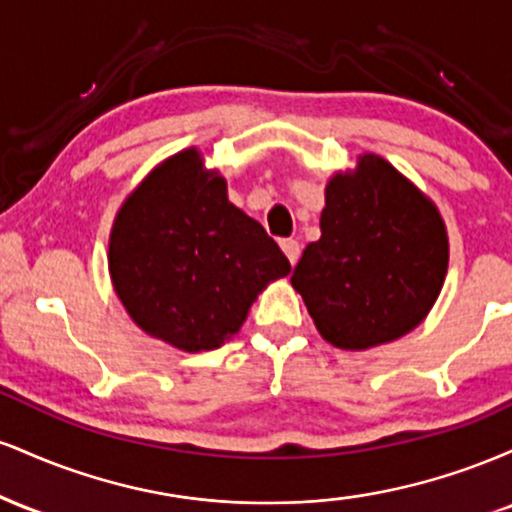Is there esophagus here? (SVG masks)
<instances>
[{"label":"esophagus","instance_id":"1","mask_svg":"<svg viewBox=\"0 0 512 512\" xmlns=\"http://www.w3.org/2000/svg\"><path fill=\"white\" fill-rule=\"evenodd\" d=\"M279 245H281V250H284V255L289 257V262L296 264L298 257H301V245H298V240L284 238Z\"/></svg>","mask_w":512,"mask_h":512}]
</instances>
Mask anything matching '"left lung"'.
Listing matches in <instances>:
<instances>
[{"label":"left lung","instance_id":"left-lung-1","mask_svg":"<svg viewBox=\"0 0 512 512\" xmlns=\"http://www.w3.org/2000/svg\"><path fill=\"white\" fill-rule=\"evenodd\" d=\"M320 231L291 284L327 342L370 349L424 320L448 274V233L431 199L390 163L366 154L354 175H334Z\"/></svg>","mask_w":512,"mask_h":512}]
</instances>
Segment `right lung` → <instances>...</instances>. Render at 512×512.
Returning <instances> with one entry per match:
<instances>
[{
    "mask_svg": "<svg viewBox=\"0 0 512 512\" xmlns=\"http://www.w3.org/2000/svg\"><path fill=\"white\" fill-rule=\"evenodd\" d=\"M132 320L182 351L231 339L269 281L291 272L267 231L233 207L226 180L187 149L161 163L117 214L108 252Z\"/></svg>",
    "mask_w": 512,
    "mask_h": 512,
    "instance_id": "1",
    "label": "right lung"
}]
</instances>
